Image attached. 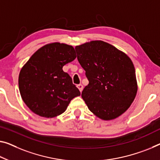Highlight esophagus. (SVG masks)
Wrapping results in <instances>:
<instances>
[{"instance_id":"34e87169","label":"esophagus","mask_w":160,"mask_h":160,"mask_svg":"<svg viewBox=\"0 0 160 160\" xmlns=\"http://www.w3.org/2000/svg\"><path fill=\"white\" fill-rule=\"evenodd\" d=\"M77 88H78V89H79L80 92H82V90H83V85H82V84H78V85H77Z\"/></svg>"}]
</instances>
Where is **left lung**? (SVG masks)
<instances>
[{
    "instance_id": "left-lung-1",
    "label": "left lung",
    "mask_w": 160,
    "mask_h": 160,
    "mask_svg": "<svg viewBox=\"0 0 160 160\" xmlns=\"http://www.w3.org/2000/svg\"><path fill=\"white\" fill-rule=\"evenodd\" d=\"M75 49L88 80L82 97L90 111L104 120L115 119L126 112L137 92L132 60L102 41L83 43Z\"/></svg>"
}]
</instances>
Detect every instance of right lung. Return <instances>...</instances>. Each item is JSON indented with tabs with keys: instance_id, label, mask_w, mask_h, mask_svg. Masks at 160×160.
Here are the masks:
<instances>
[{
	"instance_id": "add662e5",
	"label": "right lung",
	"mask_w": 160,
	"mask_h": 160,
	"mask_svg": "<svg viewBox=\"0 0 160 160\" xmlns=\"http://www.w3.org/2000/svg\"><path fill=\"white\" fill-rule=\"evenodd\" d=\"M77 57L74 48L64 43L45 45L21 68L18 87L23 102L41 117L52 118L66 111L80 92L62 69Z\"/></svg>"
}]
</instances>
